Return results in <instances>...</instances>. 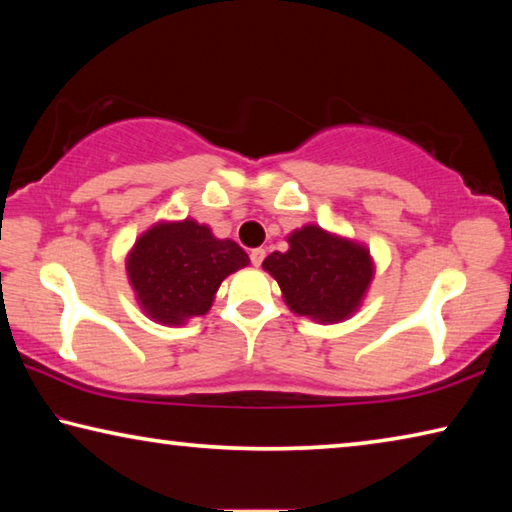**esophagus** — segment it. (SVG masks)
Here are the masks:
<instances>
[{"label": "esophagus", "mask_w": 512, "mask_h": 512, "mask_svg": "<svg viewBox=\"0 0 512 512\" xmlns=\"http://www.w3.org/2000/svg\"><path fill=\"white\" fill-rule=\"evenodd\" d=\"M264 257H266V250L264 248H253V250H250V262H253L255 266L262 264Z\"/></svg>", "instance_id": "esophagus-1"}]
</instances>
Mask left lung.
Wrapping results in <instances>:
<instances>
[{"label": "left lung", "mask_w": 512, "mask_h": 512, "mask_svg": "<svg viewBox=\"0 0 512 512\" xmlns=\"http://www.w3.org/2000/svg\"><path fill=\"white\" fill-rule=\"evenodd\" d=\"M262 266L280 284L291 311L320 323L354 314L372 280L368 250L318 225L293 232L287 253L275 250Z\"/></svg>", "instance_id": "obj_1"}]
</instances>
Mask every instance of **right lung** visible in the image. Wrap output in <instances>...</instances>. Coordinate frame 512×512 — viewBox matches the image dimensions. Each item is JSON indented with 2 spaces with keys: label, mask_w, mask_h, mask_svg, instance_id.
<instances>
[{
  "label": "right lung",
  "mask_w": 512,
  "mask_h": 512,
  "mask_svg": "<svg viewBox=\"0 0 512 512\" xmlns=\"http://www.w3.org/2000/svg\"><path fill=\"white\" fill-rule=\"evenodd\" d=\"M248 264L244 248L216 239L192 219L153 225L128 255V277L142 309L162 325H183L212 307L230 273Z\"/></svg>",
  "instance_id": "obj_1"
}]
</instances>
